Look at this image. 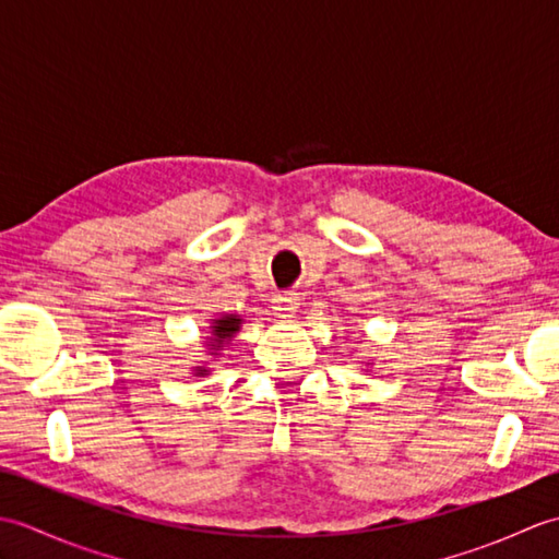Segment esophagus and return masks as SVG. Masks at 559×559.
<instances>
[{
  "mask_svg": "<svg viewBox=\"0 0 559 559\" xmlns=\"http://www.w3.org/2000/svg\"><path fill=\"white\" fill-rule=\"evenodd\" d=\"M298 307H300L298 293L283 290L273 295V312H276V317L281 319H290L295 312H298Z\"/></svg>",
  "mask_w": 559,
  "mask_h": 559,
  "instance_id": "1",
  "label": "esophagus"
}]
</instances>
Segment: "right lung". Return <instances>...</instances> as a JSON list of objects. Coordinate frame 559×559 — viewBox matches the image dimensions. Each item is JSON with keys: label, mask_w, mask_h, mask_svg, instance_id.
<instances>
[{"label": "right lung", "mask_w": 559, "mask_h": 559, "mask_svg": "<svg viewBox=\"0 0 559 559\" xmlns=\"http://www.w3.org/2000/svg\"><path fill=\"white\" fill-rule=\"evenodd\" d=\"M237 329H240V319H237V317L216 319V322H213V343H218L216 348H221V343L225 338H230Z\"/></svg>", "instance_id": "1"}]
</instances>
